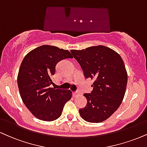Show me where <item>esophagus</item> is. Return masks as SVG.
I'll list each match as a JSON object with an SVG mask.
<instances>
[{
  "label": "esophagus",
  "instance_id": "1",
  "mask_svg": "<svg viewBox=\"0 0 147 147\" xmlns=\"http://www.w3.org/2000/svg\"><path fill=\"white\" fill-rule=\"evenodd\" d=\"M72 95H73L74 97H76V96H79V95H80V92H72Z\"/></svg>",
  "mask_w": 147,
  "mask_h": 147
}]
</instances>
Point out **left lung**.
Wrapping results in <instances>:
<instances>
[{"label":"left lung","instance_id":"8db88e82","mask_svg":"<svg viewBox=\"0 0 147 147\" xmlns=\"http://www.w3.org/2000/svg\"><path fill=\"white\" fill-rule=\"evenodd\" d=\"M70 52L85 77L94 80L92 92L84 94L87 105L79 109V114L89 123H101L117 110L124 98L127 84L124 61L118 53L102 45Z\"/></svg>","mask_w":147,"mask_h":147}]
</instances>
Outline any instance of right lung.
Masks as SVG:
<instances>
[{
    "instance_id": "1",
    "label": "right lung",
    "mask_w": 147,
    "mask_h": 147,
    "mask_svg": "<svg viewBox=\"0 0 147 147\" xmlns=\"http://www.w3.org/2000/svg\"><path fill=\"white\" fill-rule=\"evenodd\" d=\"M68 58H73L68 50L42 45L28 53L21 63L17 78L21 98L31 114L41 121L57 119L71 98L70 90L49 88L56 64Z\"/></svg>"
}]
</instances>
